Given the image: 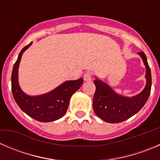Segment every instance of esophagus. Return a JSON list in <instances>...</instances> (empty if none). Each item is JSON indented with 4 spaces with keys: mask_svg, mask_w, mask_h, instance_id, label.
I'll list each match as a JSON object with an SVG mask.
<instances>
[{
    "mask_svg": "<svg viewBox=\"0 0 160 160\" xmlns=\"http://www.w3.org/2000/svg\"><path fill=\"white\" fill-rule=\"evenodd\" d=\"M92 72H90V71H88L87 72H85L84 75H83V80H85V81H90V80H91L92 79Z\"/></svg>",
    "mask_w": 160,
    "mask_h": 160,
    "instance_id": "esophagus-1",
    "label": "esophagus"
}]
</instances>
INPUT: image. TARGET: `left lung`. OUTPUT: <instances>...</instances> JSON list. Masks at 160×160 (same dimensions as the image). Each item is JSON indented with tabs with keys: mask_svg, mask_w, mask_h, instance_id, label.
<instances>
[{
	"mask_svg": "<svg viewBox=\"0 0 160 160\" xmlns=\"http://www.w3.org/2000/svg\"><path fill=\"white\" fill-rule=\"evenodd\" d=\"M142 59L146 68V85L144 90L132 98L118 94L110 86L96 78L95 90L93 99V108L95 114L109 123H118L127 120L142 109L149 98L152 87L151 70L147 58L143 52L138 53Z\"/></svg>",
	"mask_w": 160,
	"mask_h": 160,
	"instance_id": "1",
	"label": "left lung"
}]
</instances>
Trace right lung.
<instances>
[{
    "instance_id": "add662e5",
    "label": "right lung",
    "mask_w": 160,
    "mask_h": 160,
    "mask_svg": "<svg viewBox=\"0 0 160 160\" xmlns=\"http://www.w3.org/2000/svg\"><path fill=\"white\" fill-rule=\"evenodd\" d=\"M25 46L20 52L11 74L13 97L21 109L32 118L41 122H53L67 112L71 96L80 89L83 78L62 83L52 91L39 96H29L22 91L18 84V67L24 52L32 45Z\"/></svg>"
}]
</instances>
